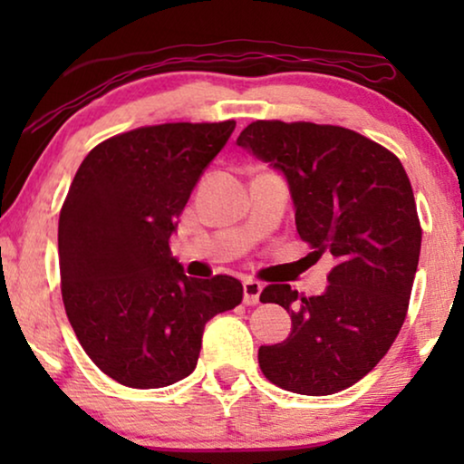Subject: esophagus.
Instances as JSON below:
<instances>
[{"label":"esophagus","instance_id":"esophagus-1","mask_svg":"<svg viewBox=\"0 0 464 464\" xmlns=\"http://www.w3.org/2000/svg\"><path fill=\"white\" fill-rule=\"evenodd\" d=\"M262 283L256 281V278H246L243 283V291H245V304L246 306H253V304L259 302V294H262Z\"/></svg>","mask_w":464,"mask_h":464}]
</instances>
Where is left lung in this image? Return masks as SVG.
Masks as SVG:
<instances>
[{
    "instance_id": "1",
    "label": "left lung",
    "mask_w": 464,
    "mask_h": 464,
    "mask_svg": "<svg viewBox=\"0 0 464 464\" xmlns=\"http://www.w3.org/2000/svg\"><path fill=\"white\" fill-rule=\"evenodd\" d=\"M281 169L295 226L314 262L332 256L323 295L272 283L259 302L291 316V334L259 346L272 384L300 395H334L359 382L389 353L408 314L422 227L399 158L344 126L256 120L237 139Z\"/></svg>"
}]
</instances>
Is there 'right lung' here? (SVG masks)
Here are the masks:
<instances>
[{
    "mask_svg": "<svg viewBox=\"0 0 464 464\" xmlns=\"http://www.w3.org/2000/svg\"><path fill=\"white\" fill-rule=\"evenodd\" d=\"M226 122H169L105 139L82 160L59 218L61 294L82 348L130 389L189 376L208 319L243 302L238 278L186 276L170 234Z\"/></svg>",
    "mask_w": 464,
    "mask_h": 464,
    "instance_id": "1",
    "label": "right lung"
}]
</instances>
